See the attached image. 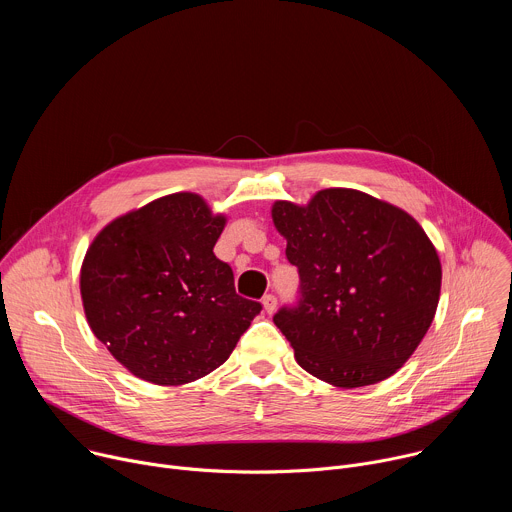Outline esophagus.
<instances>
[{"label":"esophagus","instance_id":"1","mask_svg":"<svg viewBox=\"0 0 512 512\" xmlns=\"http://www.w3.org/2000/svg\"><path fill=\"white\" fill-rule=\"evenodd\" d=\"M263 308H265V312H267V314H273V312H275V308H277V298H275L273 294L263 296Z\"/></svg>","mask_w":512,"mask_h":512}]
</instances>
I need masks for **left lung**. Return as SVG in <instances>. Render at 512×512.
Here are the masks:
<instances>
[{
    "label": "left lung",
    "mask_w": 512,
    "mask_h": 512,
    "mask_svg": "<svg viewBox=\"0 0 512 512\" xmlns=\"http://www.w3.org/2000/svg\"><path fill=\"white\" fill-rule=\"evenodd\" d=\"M298 267V300L273 316L304 371L354 389L391 377L435 316L442 265L413 216L369 194L328 188L308 206L273 204Z\"/></svg>",
    "instance_id": "8db88e82"
}]
</instances>
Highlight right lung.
<instances>
[{
    "mask_svg": "<svg viewBox=\"0 0 512 512\" xmlns=\"http://www.w3.org/2000/svg\"><path fill=\"white\" fill-rule=\"evenodd\" d=\"M225 216L198 194L115 218L89 247L81 296L93 334L135 377L184 385L218 369L261 312L214 255Z\"/></svg>",
    "mask_w": 512,
    "mask_h": 512,
    "instance_id": "add662e5",
    "label": "right lung"
}]
</instances>
